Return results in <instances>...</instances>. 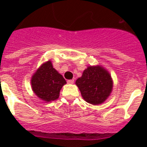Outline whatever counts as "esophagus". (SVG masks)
<instances>
[{
  "label": "esophagus",
  "mask_w": 147,
  "mask_h": 147,
  "mask_svg": "<svg viewBox=\"0 0 147 147\" xmlns=\"http://www.w3.org/2000/svg\"><path fill=\"white\" fill-rule=\"evenodd\" d=\"M74 80H67V83H70V84H72V83H74Z\"/></svg>",
  "instance_id": "esophagus-1"
}]
</instances>
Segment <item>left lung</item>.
<instances>
[{
    "label": "left lung",
    "instance_id": "1",
    "mask_svg": "<svg viewBox=\"0 0 147 147\" xmlns=\"http://www.w3.org/2000/svg\"><path fill=\"white\" fill-rule=\"evenodd\" d=\"M83 99L93 105L104 102L113 89V80L108 71L100 66H90L76 82Z\"/></svg>",
    "mask_w": 147,
    "mask_h": 147
}]
</instances>
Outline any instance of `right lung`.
Returning <instances> with one entry per match:
<instances>
[{
  "label": "right lung",
  "mask_w": 147,
  "mask_h": 147,
  "mask_svg": "<svg viewBox=\"0 0 147 147\" xmlns=\"http://www.w3.org/2000/svg\"><path fill=\"white\" fill-rule=\"evenodd\" d=\"M65 83L66 80L53 68L49 61L42 64L31 79L33 91L39 98L45 102L57 99Z\"/></svg>",
  "instance_id": "right-lung-1"
}]
</instances>
